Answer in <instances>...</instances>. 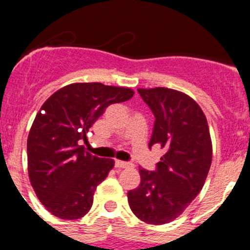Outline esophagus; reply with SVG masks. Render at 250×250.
<instances>
[{
  "label": "esophagus",
  "instance_id": "34e87169",
  "mask_svg": "<svg viewBox=\"0 0 250 250\" xmlns=\"http://www.w3.org/2000/svg\"><path fill=\"white\" fill-rule=\"evenodd\" d=\"M132 164L130 163H126V161H121V160H116L115 161V167H119V169H124V167H131Z\"/></svg>",
  "mask_w": 250,
  "mask_h": 250
}]
</instances>
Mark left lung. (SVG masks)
<instances>
[{"instance_id":"obj_1","label":"left lung","mask_w":250,"mask_h":250,"mask_svg":"<svg viewBox=\"0 0 250 250\" xmlns=\"http://www.w3.org/2000/svg\"><path fill=\"white\" fill-rule=\"evenodd\" d=\"M155 116L149 147L165 154L155 171L139 169L141 182L127 193L132 213L147 224L173 222L202 190L213 156L210 132L200 106L167 87L138 89Z\"/></svg>"}]
</instances>
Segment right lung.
Segmentation results:
<instances>
[{"label": "right lung", "mask_w": 250, "mask_h": 250, "mask_svg": "<svg viewBox=\"0 0 250 250\" xmlns=\"http://www.w3.org/2000/svg\"><path fill=\"white\" fill-rule=\"evenodd\" d=\"M134 96L129 87L76 83L57 90L37 112L27 139L28 176L52 215L79 219L94 202L96 187L114 167L112 159L85 151L81 140L111 104Z\"/></svg>", "instance_id": "right-lung-1"}]
</instances>
